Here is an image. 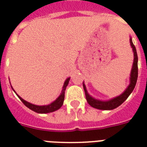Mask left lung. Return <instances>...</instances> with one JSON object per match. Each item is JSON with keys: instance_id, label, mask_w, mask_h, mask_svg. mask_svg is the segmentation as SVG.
I'll return each instance as SVG.
<instances>
[{"instance_id": "8db88e82", "label": "left lung", "mask_w": 147, "mask_h": 147, "mask_svg": "<svg viewBox=\"0 0 147 147\" xmlns=\"http://www.w3.org/2000/svg\"><path fill=\"white\" fill-rule=\"evenodd\" d=\"M130 43L131 46L132 47L133 52H134V63H133L132 69L131 71V77H130V84L127 89L125 90V92L122 93L120 96L113 98L111 100L107 101V102H102V101L97 100L95 99L92 97H91L90 95L87 93V91L86 90L84 84H83L84 90L85 92V96L87 99L88 104L92 108H97L100 110H113L114 108H117L118 106L122 105L123 102L126 100V98L129 96V95L131 93L133 90L134 89V87L136 85L137 80H138V55H137L136 49L134 47V44L132 42L131 38H130Z\"/></svg>"}]
</instances>
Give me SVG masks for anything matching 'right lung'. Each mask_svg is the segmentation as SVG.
<instances>
[{
	"label": "right lung",
	"instance_id": "right-lung-1",
	"mask_svg": "<svg viewBox=\"0 0 147 147\" xmlns=\"http://www.w3.org/2000/svg\"><path fill=\"white\" fill-rule=\"evenodd\" d=\"M69 78H67L64 83L63 87V90L61 94H60V96L57 98L56 100L54 102H52L51 104L49 105H44V106H39V105H35L30 104L29 102H26L25 100H24L23 98H21L18 95H17L18 96V98H20L21 101L23 102V104L28 107V108H30L32 111L36 112V113H51V112L55 111H57L58 110L59 108H61V106L63 104V101H64V97H65V90H66V88L67 87L68 84H69Z\"/></svg>",
	"mask_w": 147,
	"mask_h": 147
}]
</instances>
